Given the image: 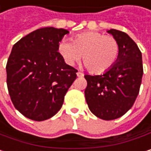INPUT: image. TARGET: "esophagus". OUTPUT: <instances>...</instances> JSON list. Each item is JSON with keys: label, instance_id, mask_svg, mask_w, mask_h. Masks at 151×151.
I'll return each mask as SVG.
<instances>
[{"label": "esophagus", "instance_id": "34e87169", "mask_svg": "<svg viewBox=\"0 0 151 151\" xmlns=\"http://www.w3.org/2000/svg\"><path fill=\"white\" fill-rule=\"evenodd\" d=\"M76 75H77V76H78V77H82V76H84V74H83V72H81V71H78V72L76 73Z\"/></svg>", "mask_w": 151, "mask_h": 151}]
</instances>
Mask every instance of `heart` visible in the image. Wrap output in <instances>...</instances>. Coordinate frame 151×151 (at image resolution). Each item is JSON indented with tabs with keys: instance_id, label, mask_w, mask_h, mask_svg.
<instances>
[{
	"instance_id": "b5f03b06",
	"label": "heart",
	"mask_w": 151,
	"mask_h": 151,
	"mask_svg": "<svg viewBox=\"0 0 151 151\" xmlns=\"http://www.w3.org/2000/svg\"><path fill=\"white\" fill-rule=\"evenodd\" d=\"M57 50L68 65L74 66L83 55L88 70L94 74H101L116 63L119 55V44L111 35L89 31L76 35L72 42L68 39L61 40Z\"/></svg>"
}]
</instances>
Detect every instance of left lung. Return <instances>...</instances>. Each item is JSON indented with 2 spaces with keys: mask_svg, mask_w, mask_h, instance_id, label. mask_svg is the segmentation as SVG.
<instances>
[{
  "mask_svg": "<svg viewBox=\"0 0 151 151\" xmlns=\"http://www.w3.org/2000/svg\"><path fill=\"white\" fill-rule=\"evenodd\" d=\"M119 44V55L109 70L98 76L85 75V98L89 110L104 120L121 117L132 106L139 93L143 74L142 53L124 32L107 31Z\"/></svg>",
  "mask_w": 151,
  "mask_h": 151,
  "instance_id": "obj_1",
  "label": "left lung"
}]
</instances>
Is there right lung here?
Instances as JSON below:
<instances>
[{
    "instance_id": "1",
    "label": "right lung",
    "mask_w": 151,
    "mask_h": 151,
    "mask_svg": "<svg viewBox=\"0 0 151 151\" xmlns=\"http://www.w3.org/2000/svg\"><path fill=\"white\" fill-rule=\"evenodd\" d=\"M68 33L63 28H39L12 47L6 66L9 93L15 109L31 120L54 116L76 78L77 70L66 64L57 50Z\"/></svg>"
}]
</instances>
